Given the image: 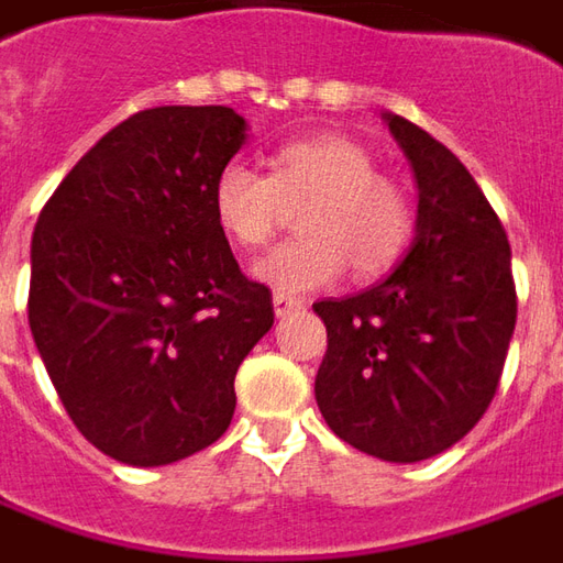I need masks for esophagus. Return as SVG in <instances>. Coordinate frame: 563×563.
I'll list each match as a JSON object with an SVG mask.
<instances>
[{"label": "esophagus", "mask_w": 563, "mask_h": 563, "mask_svg": "<svg viewBox=\"0 0 563 563\" xmlns=\"http://www.w3.org/2000/svg\"><path fill=\"white\" fill-rule=\"evenodd\" d=\"M273 306H275V316H278V319H285V316H290V312H300V309H303V300H300V297H290V294H285V290H275Z\"/></svg>", "instance_id": "esophagus-1"}]
</instances>
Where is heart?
Returning a JSON list of instances; mask_svg holds the SVG:
<instances>
[{
	"instance_id": "obj_1",
	"label": "heart",
	"mask_w": 563,
	"mask_h": 563,
	"mask_svg": "<svg viewBox=\"0 0 563 563\" xmlns=\"http://www.w3.org/2000/svg\"><path fill=\"white\" fill-rule=\"evenodd\" d=\"M269 174L242 162L220 168L211 186L217 230L244 251L269 242L282 205H297L300 239L260 260L254 275L285 294H306L336 282L386 273L407 247L413 214L401 186L374 170V153L343 134H312L275 146Z\"/></svg>"
}]
</instances>
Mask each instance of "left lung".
Segmentation results:
<instances>
[{
    "instance_id": "left-lung-1",
    "label": "left lung",
    "mask_w": 563,
    "mask_h": 563,
    "mask_svg": "<svg viewBox=\"0 0 563 563\" xmlns=\"http://www.w3.org/2000/svg\"><path fill=\"white\" fill-rule=\"evenodd\" d=\"M379 115L413 170V239L377 285L312 306L328 328L316 401L355 451L420 463L484 417L518 303L509 239L482 186L432 134Z\"/></svg>"
}]
</instances>
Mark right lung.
<instances>
[{"label": "right lung", "mask_w": 563, "mask_h": 563, "mask_svg": "<svg viewBox=\"0 0 563 563\" xmlns=\"http://www.w3.org/2000/svg\"><path fill=\"white\" fill-rule=\"evenodd\" d=\"M247 141L230 107L134 112L76 162L30 247V331L81 435L168 466L227 432L235 371L273 328L217 230L211 186Z\"/></svg>", "instance_id": "1"}]
</instances>
